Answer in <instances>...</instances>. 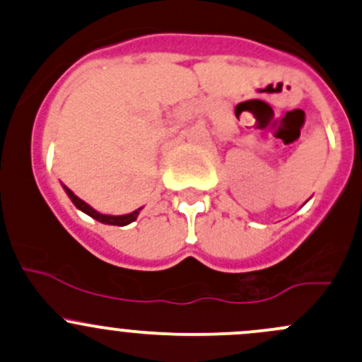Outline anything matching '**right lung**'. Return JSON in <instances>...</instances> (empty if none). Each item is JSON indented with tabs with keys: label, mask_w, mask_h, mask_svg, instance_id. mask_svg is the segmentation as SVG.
Listing matches in <instances>:
<instances>
[{
	"label": "right lung",
	"mask_w": 362,
	"mask_h": 362,
	"mask_svg": "<svg viewBox=\"0 0 362 362\" xmlns=\"http://www.w3.org/2000/svg\"><path fill=\"white\" fill-rule=\"evenodd\" d=\"M64 191H66L68 198L71 199L73 204H75V206L78 208V210H82L83 214H87V215H89V217L96 218V221L101 222V224L127 226V224H131V222L136 221V217H138V215H140V210H141V208H138V210L131 211V214H126V215H105V214H100V211L94 210V208L90 206V204H87L86 202H82V199H80L78 196L73 194V192L69 191L68 187H64Z\"/></svg>",
	"instance_id": "add662e5"
}]
</instances>
